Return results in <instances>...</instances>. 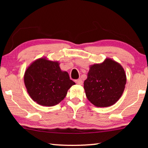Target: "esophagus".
Masks as SVG:
<instances>
[{
	"instance_id": "esophagus-1",
	"label": "esophagus",
	"mask_w": 148,
	"mask_h": 148,
	"mask_svg": "<svg viewBox=\"0 0 148 148\" xmlns=\"http://www.w3.org/2000/svg\"><path fill=\"white\" fill-rule=\"evenodd\" d=\"M75 82H76V84L79 85V86H82V84H83V81H82V79L81 78L76 79V80H75Z\"/></svg>"
}]
</instances>
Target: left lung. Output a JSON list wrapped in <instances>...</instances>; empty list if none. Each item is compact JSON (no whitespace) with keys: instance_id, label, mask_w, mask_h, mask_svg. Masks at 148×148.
<instances>
[{"instance_id":"obj_1","label":"left lung","mask_w":148,"mask_h":148,"mask_svg":"<svg viewBox=\"0 0 148 148\" xmlns=\"http://www.w3.org/2000/svg\"><path fill=\"white\" fill-rule=\"evenodd\" d=\"M127 77L119 62L106 58L99 64L89 66L84 90L87 99L97 107L114 104L124 91Z\"/></svg>"}]
</instances>
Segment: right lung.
<instances>
[{"label":"right lung","mask_w":148,"mask_h":148,"mask_svg":"<svg viewBox=\"0 0 148 148\" xmlns=\"http://www.w3.org/2000/svg\"><path fill=\"white\" fill-rule=\"evenodd\" d=\"M58 61L41 57L27 67L24 83L27 92L37 104L53 106L64 99L68 90L76 84L69 73L60 69Z\"/></svg>","instance_id":"right-lung-1"}]
</instances>
